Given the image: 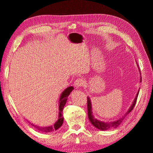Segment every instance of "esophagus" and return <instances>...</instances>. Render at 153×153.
Instances as JSON below:
<instances>
[{
  "label": "esophagus",
  "instance_id": "1",
  "mask_svg": "<svg viewBox=\"0 0 153 153\" xmlns=\"http://www.w3.org/2000/svg\"><path fill=\"white\" fill-rule=\"evenodd\" d=\"M83 84H84V80H83L82 79L78 78V79H76V81L74 82V86L76 88H79V87H81Z\"/></svg>",
  "mask_w": 153,
  "mask_h": 153
}]
</instances>
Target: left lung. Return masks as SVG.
<instances>
[{
	"label": "left lung",
	"instance_id": "left-lung-1",
	"mask_svg": "<svg viewBox=\"0 0 153 153\" xmlns=\"http://www.w3.org/2000/svg\"><path fill=\"white\" fill-rule=\"evenodd\" d=\"M137 65H138V64H137ZM138 69H139V68H138ZM139 71L140 74V71ZM140 82H141V78H140ZM139 90H140V89L138 90L137 95H136V97L134 100V101H133L131 106H130L129 108V109L128 110L127 112L125 113V114L124 116H123L122 117L118 119V120H116L115 121H112V122H103V121L99 120H98V119L94 117V116L93 114V112H92V105H91V100L90 98H89V97H87L88 118H89V120H90L91 124H92L94 127H96V128H98L100 130H109L111 128H117L118 126H120V124L123 123V121L124 120L125 117H126V116L130 112H131L133 108H134V105L136 104V102H137V97L138 95V93H139Z\"/></svg>",
	"mask_w": 153,
	"mask_h": 153
}]
</instances>
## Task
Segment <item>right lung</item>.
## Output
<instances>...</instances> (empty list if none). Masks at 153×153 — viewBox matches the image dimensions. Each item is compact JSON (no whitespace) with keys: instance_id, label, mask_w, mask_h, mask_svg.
Wrapping results in <instances>:
<instances>
[{"instance_id":"right-lung-1","label":"right lung","mask_w":153,"mask_h":153,"mask_svg":"<svg viewBox=\"0 0 153 153\" xmlns=\"http://www.w3.org/2000/svg\"><path fill=\"white\" fill-rule=\"evenodd\" d=\"M74 90L73 86H69V87L67 88L65 90L63 91L61 94L59 100V116H58V120L55 122V123L52 125V126L42 127L37 126V125H35L33 124H31L33 126L36 128L38 130H39L41 132H53L54 130H57L58 128L62 126L63 123V110L64 108V105L66 104L68 96L72 91Z\"/></svg>"}]
</instances>
